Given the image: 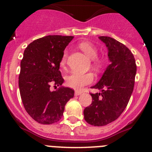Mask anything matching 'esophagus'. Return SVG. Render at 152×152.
<instances>
[{
    "mask_svg": "<svg viewBox=\"0 0 152 152\" xmlns=\"http://www.w3.org/2000/svg\"><path fill=\"white\" fill-rule=\"evenodd\" d=\"M82 94V92L79 91V90H76L75 91V96H79V95Z\"/></svg>",
    "mask_w": 152,
    "mask_h": 152,
    "instance_id": "obj_1",
    "label": "esophagus"
}]
</instances>
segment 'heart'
<instances>
[{
  "label": "heart",
  "mask_w": 152,
  "mask_h": 152,
  "mask_svg": "<svg viewBox=\"0 0 152 152\" xmlns=\"http://www.w3.org/2000/svg\"><path fill=\"white\" fill-rule=\"evenodd\" d=\"M81 50L84 52V53L90 58L93 59V66L95 69H100L102 66V61L98 59V50L93 44L90 42H82L79 45ZM67 52L65 50L62 56L60 61V66L65 67L67 62ZM94 79L93 73H79L73 72L71 74L69 75L66 79V84L68 87L75 90H81L84 86L92 83Z\"/></svg>",
  "instance_id": "obj_1"
}]
</instances>
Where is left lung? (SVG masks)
Segmentation results:
<instances>
[{"label": "left lung", "mask_w": 152, "mask_h": 152, "mask_svg": "<svg viewBox=\"0 0 152 152\" xmlns=\"http://www.w3.org/2000/svg\"><path fill=\"white\" fill-rule=\"evenodd\" d=\"M99 39L107 48L110 64L99 82L91 87L101 93H90L92 104L84 110L85 120L96 126L107 125L122 114L132 93L137 71L134 56L126 45L110 37Z\"/></svg>", "instance_id": "left-lung-1"}]
</instances>
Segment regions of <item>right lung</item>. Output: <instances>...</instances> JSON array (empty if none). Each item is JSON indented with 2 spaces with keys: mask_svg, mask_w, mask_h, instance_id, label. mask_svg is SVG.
I'll use <instances>...</instances> for the list:
<instances>
[{
  "mask_svg": "<svg viewBox=\"0 0 152 152\" xmlns=\"http://www.w3.org/2000/svg\"><path fill=\"white\" fill-rule=\"evenodd\" d=\"M73 39V36L49 35L35 39L24 50L20 93L26 111L38 123L59 121L66 103L74 96V90L61 86L64 79L59 70L64 50ZM51 85L61 87L50 91Z\"/></svg>",
  "mask_w": 152,
  "mask_h": 152,
  "instance_id": "add662e5",
  "label": "right lung"
}]
</instances>
